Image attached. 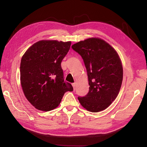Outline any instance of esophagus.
Instances as JSON below:
<instances>
[{"label": "esophagus", "mask_w": 147, "mask_h": 147, "mask_svg": "<svg viewBox=\"0 0 147 147\" xmlns=\"http://www.w3.org/2000/svg\"><path fill=\"white\" fill-rule=\"evenodd\" d=\"M72 86H73V88H74V90H75V89H76V83H72Z\"/></svg>", "instance_id": "esophagus-1"}]
</instances>
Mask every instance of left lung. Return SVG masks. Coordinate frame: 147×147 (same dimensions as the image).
<instances>
[{"instance_id":"8db88e82","label":"left lung","mask_w":147,"mask_h":147,"mask_svg":"<svg viewBox=\"0 0 147 147\" xmlns=\"http://www.w3.org/2000/svg\"><path fill=\"white\" fill-rule=\"evenodd\" d=\"M72 48L83 59L90 90L78 99L91 112L106 109L115 100L121 86L123 69L116 50L100 38H89L74 44Z\"/></svg>"}]
</instances>
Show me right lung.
<instances>
[{
	"label": "right lung",
	"instance_id": "add662e5",
	"mask_svg": "<svg viewBox=\"0 0 147 147\" xmlns=\"http://www.w3.org/2000/svg\"><path fill=\"white\" fill-rule=\"evenodd\" d=\"M71 42L43 40L30 47L21 58L20 81L24 96L37 110L48 112L59 106L64 93L72 91L64 82L61 63Z\"/></svg>",
	"mask_w": 147,
	"mask_h": 147
}]
</instances>
